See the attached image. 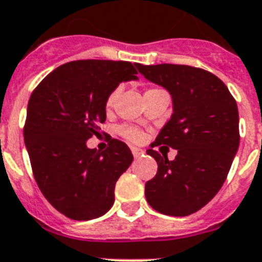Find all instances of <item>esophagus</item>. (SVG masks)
<instances>
[{"mask_svg":"<svg viewBox=\"0 0 262 262\" xmlns=\"http://www.w3.org/2000/svg\"><path fill=\"white\" fill-rule=\"evenodd\" d=\"M130 149H132V153H133V156H135L136 159H137V157H140V156H142V155L145 153L142 149H140V148H135V146H132Z\"/></svg>","mask_w":262,"mask_h":262,"instance_id":"esophagus-1","label":"esophagus"}]
</instances>
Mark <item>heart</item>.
I'll list each match as a JSON object with an SVG mask.
<instances>
[{"label":"heart","mask_w":262,"mask_h":262,"mask_svg":"<svg viewBox=\"0 0 262 262\" xmlns=\"http://www.w3.org/2000/svg\"><path fill=\"white\" fill-rule=\"evenodd\" d=\"M156 91H161V90H160V89H155V87H153V89L146 90L145 94L156 93ZM117 94H118V90H113L112 93L107 95V98H106V102H105L106 109H110V107H112L113 103H114V99H116ZM118 132H120V135L122 136V137L127 138L129 141L138 142V141H141V140H142V132L140 130V129H137V127H135V126L124 125V126H121L120 129H118Z\"/></svg>","instance_id":"heart-1"}]
</instances>
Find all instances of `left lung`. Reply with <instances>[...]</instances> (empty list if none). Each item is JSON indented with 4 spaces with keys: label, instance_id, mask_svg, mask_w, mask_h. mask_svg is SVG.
<instances>
[{
    "label": "left lung",
    "instance_id": "1",
    "mask_svg": "<svg viewBox=\"0 0 262 262\" xmlns=\"http://www.w3.org/2000/svg\"><path fill=\"white\" fill-rule=\"evenodd\" d=\"M136 67L172 95L173 113L153 146L178 149L175 160L157 150L156 176L146 182L145 198L156 211L187 216L221 190L239 145L237 102L222 80L206 70L183 64Z\"/></svg>",
    "mask_w": 262,
    "mask_h": 262
}]
</instances>
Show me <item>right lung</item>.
I'll use <instances>...</instances> for the list:
<instances>
[{
  "instance_id": "obj_1",
  "label": "right lung",
  "mask_w": 262,
  "mask_h": 262,
  "mask_svg": "<svg viewBox=\"0 0 262 262\" xmlns=\"http://www.w3.org/2000/svg\"><path fill=\"white\" fill-rule=\"evenodd\" d=\"M136 66V64H135ZM130 61L76 60L57 67L28 102L24 141L40 191L63 215L94 220L114 203V187L133 161L129 146L110 137L103 152L86 141L106 121V98L137 79Z\"/></svg>"
}]
</instances>
